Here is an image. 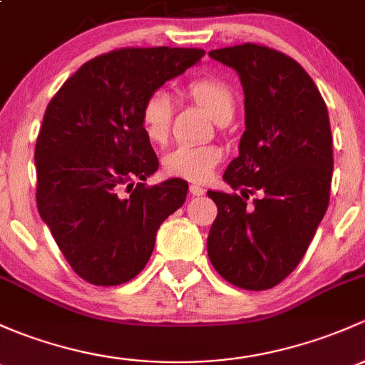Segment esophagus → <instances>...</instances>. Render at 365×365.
I'll use <instances>...</instances> for the list:
<instances>
[{"mask_svg":"<svg viewBox=\"0 0 365 365\" xmlns=\"http://www.w3.org/2000/svg\"><path fill=\"white\" fill-rule=\"evenodd\" d=\"M190 193L193 195V197H202V195L205 193V190L202 186H197V184H191V186H190Z\"/></svg>","mask_w":365,"mask_h":365,"instance_id":"obj_1","label":"esophagus"}]
</instances>
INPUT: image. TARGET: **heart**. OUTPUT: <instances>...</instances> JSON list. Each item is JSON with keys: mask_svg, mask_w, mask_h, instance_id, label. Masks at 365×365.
I'll return each instance as SVG.
<instances>
[{"mask_svg": "<svg viewBox=\"0 0 365 365\" xmlns=\"http://www.w3.org/2000/svg\"><path fill=\"white\" fill-rule=\"evenodd\" d=\"M187 95L214 119L221 121L234 114L235 98L227 82L214 77L195 78L187 84ZM172 98L165 89H156L142 101L140 126L153 144H165L170 135ZM223 151L214 144H179L163 156V170L170 178L205 182L214 167L221 161Z\"/></svg>", "mask_w": 365, "mask_h": 365, "instance_id": "obj_1", "label": "heart"}]
</instances>
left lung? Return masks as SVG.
<instances>
[{"instance_id":"left-lung-1","label":"left lung","mask_w":365,"mask_h":365,"mask_svg":"<svg viewBox=\"0 0 365 365\" xmlns=\"http://www.w3.org/2000/svg\"><path fill=\"white\" fill-rule=\"evenodd\" d=\"M209 56L239 73L246 131L223 175L237 193L207 191L217 205L207 253L228 283L269 290L299 265L329 207V112L307 71L276 48L240 43Z\"/></svg>"}]
</instances>
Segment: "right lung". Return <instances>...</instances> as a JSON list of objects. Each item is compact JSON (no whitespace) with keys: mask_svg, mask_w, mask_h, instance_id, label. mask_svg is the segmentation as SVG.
I'll use <instances>...</instances> for the list:
<instances>
[{"mask_svg":"<svg viewBox=\"0 0 365 365\" xmlns=\"http://www.w3.org/2000/svg\"><path fill=\"white\" fill-rule=\"evenodd\" d=\"M202 48L125 47L81 66L48 101L35 148L36 207L77 276L133 279L160 225L186 200L182 179L145 186L158 158L142 101L197 65Z\"/></svg>","mask_w":365,"mask_h":365,"instance_id":"right-lung-1","label":"right lung"}]
</instances>
